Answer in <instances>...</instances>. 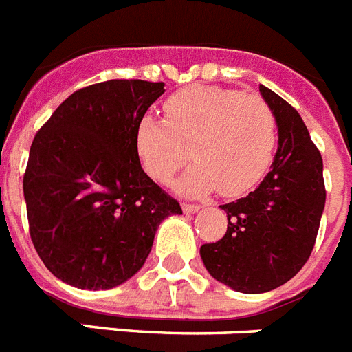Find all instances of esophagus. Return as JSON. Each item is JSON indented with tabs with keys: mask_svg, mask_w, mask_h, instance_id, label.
I'll use <instances>...</instances> for the list:
<instances>
[{
	"mask_svg": "<svg viewBox=\"0 0 352 352\" xmlns=\"http://www.w3.org/2000/svg\"><path fill=\"white\" fill-rule=\"evenodd\" d=\"M182 211L186 212V214H193V212L200 211V206H197V204H182Z\"/></svg>",
	"mask_w": 352,
	"mask_h": 352,
	"instance_id": "obj_1",
	"label": "esophagus"
}]
</instances>
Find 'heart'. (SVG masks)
Segmentation results:
<instances>
[{"mask_svg": "<svg viewBox=\"0 0 352 352\" xmlns=\"http://www.w3.org/2000/svg\"><path fill=\"white\" fill-rule=\"evenodd\" d=\"M166 120L146 114L135 129V152L148 175L168 182L190 159L177 182L181 193L226 197L252 190L267 173L277 143V118L258 94L195 85L171 94Z\"/></svg>", "mask_w": 352, "mask_h": 352, "instance_id": "b5f03b06", "label": "heart"}]
</instances>
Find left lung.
Wrapping results in <instances>:
<instances>
[{
	"mask_svg": "<svg viewBox=\"0 0 352 352\" xmlns=\"http://www.w3.org/2000/svg\"><path fill=\"white\" fill-rule=\"evenodd\" d=\"M259 93L276 112V157L256 190L220 206L229 220L226 236L200 247L209 274L241 294L290 281L308 261L326 206L322 155L302 118L265 85Z\"/></svg>",
	"mask_w": 352,
	"mask_h": 352,
	"instance_id": "obj_1",
	"label": "left lung"
}]
</instances>
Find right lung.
<instances>
[{
    "label": "right lung",
    "instance_id": "1",
    "mask_svg": "<svg viewBox=\"0 0 352 352\" xmlns=\"http://www.w3.org/2000/svg\"><path fill=\"white\" fill-rule=\"evenodd\" d=\"M162 82L107 80L71 94L35 134L23 191L34 247L53 276L80 290L131 279L159 223L182 214L141 168L135 129Z\"/></svg>",
    "mask_w": 352,
    "mask_h": 352
}]
</instances>
